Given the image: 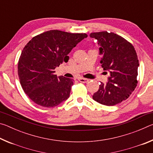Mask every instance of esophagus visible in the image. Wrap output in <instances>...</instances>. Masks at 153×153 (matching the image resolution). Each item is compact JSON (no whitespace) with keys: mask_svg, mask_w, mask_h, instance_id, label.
Instances as JSON below:
<instances>
[{"mask_svg":"<svg viewBox=\"0 0 153 153\" xmlns=\"http://www.w3.org/2000/svg\"><path fill=\"white\" fill-rule=\"evenodd\" d=\"M79 82H82V83H87L89 82V79H86V78H83V77H79L78 79Z\"/></svg>","mask_w":153,"mask_h":153,"instance_id":"34e87169","label":"esophagus"}]
</instances>
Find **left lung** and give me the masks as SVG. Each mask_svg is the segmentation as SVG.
Returning a JSON list of instances; mask_svg holds the SVG:
<instances>
[{
  "label": "left lung",
  "mask_w": 153,
  "mask_h": 153,
  "mask_svg": "<svg viewBox=\"0 0 153 153\" xmlns=\"http://www.w3.org/2000/svg\"><path fill=\"white\" fill-rule=\"evenodd\" d=\"M100 46V61L105 71L111 77L106 84L100 82L92 98L100 104L113 106L128 98L138 84L139 62L135 48L130 42L115 33L107 31L90 33Z\"/></svg>",
  "instance_id": "obj_1"
}]
</instances>
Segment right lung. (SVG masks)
Masks as SVG:
<instances>
[{"label": "right lung", "instance_id": "obj_1", "mask_svg": "<svg viewBox=\"0 0 153 153\" xmlns=\"http://www.w3.org/2000/svg\"><path fill=\"white\" fill-rule=\"evenodd\" d=\"M88 35L53 30L33 37L23 49L18 76L23 90L36 104L54 107L69 97L73 79L57 77L55 69L69 60L68 54Z\"/></svg>", "mask_w": 153, "mask_h": 153}]
</instances>
